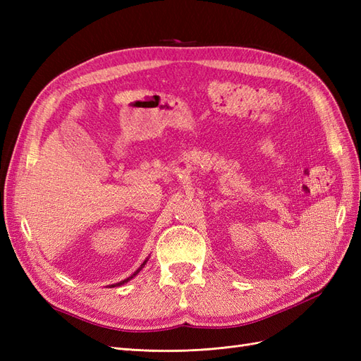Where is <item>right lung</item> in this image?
Here are the masks:
<instances>
[{"instance_id":"obj_1","label":"right lung","mask_w":361,"mask_h":361,"mask_svg":"<svg viewBox=\"0 0 361 361\" xmlns=\"http://www.w3.org/2000/svg\"><path fill=\"white\" fill-rule=\"evenodd\" d=\"M146 262H147V260H145V262H143V265H141V267H140V268H138V269H137V271L134 272V274H133V276H130V277H128V279H126V280H123V281H120V283H116V285H111V286L114 288V286H120V285H125V283H126V281H129L130 279H134V277H135V276L138 274V272L141 271V268H143V267L146 265Z\"/></svg>"}]
</instances>
